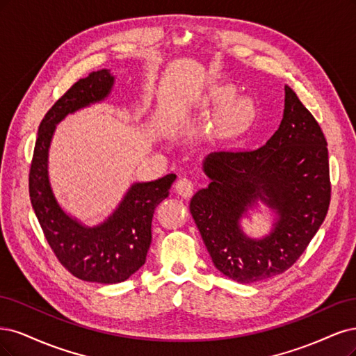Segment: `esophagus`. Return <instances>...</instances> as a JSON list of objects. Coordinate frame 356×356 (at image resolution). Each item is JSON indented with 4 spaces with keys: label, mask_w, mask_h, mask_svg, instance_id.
Masks as SVG:
<instances>
[{
    "label": "esophagus",
    "mask_w": 356,
    "mask_h": 356,
    "mask_svg": "<svg viewBox=\"0 0 356 356\" xmlns=\"http://www.w3.org/2000/svg\"><path fill=\"white\" fill-rule=\"evenodd\" d=\"M176 192L180 195V197L183 198H189L191 195L195 191V183L191 180V179H186V177H181L176 181V186H175Z\"/></svg>",
    "instance_id": "34e87169"
}]
</instances>
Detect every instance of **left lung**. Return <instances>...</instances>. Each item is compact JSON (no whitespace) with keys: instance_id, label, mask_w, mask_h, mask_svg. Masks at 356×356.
<instances>
[{"instance_id":"1","label":"left lung","mask_w":356,"mask_h":356,"mask_svg":"<svg viewBox=\"0 0 356 356\" xmlns=\"http://www.w3.org/2000/svg\"><path fill=\"white\" fill-rule=\"evenodd\" d=\"M211 181L189 209L214 266L250 284L290 269L323 225L331 198L327 140L319 124L285 86L278 130L257 149L213 152L204 161ZM261 202L277 214L273 231L256 240L240 217Z\"/></svg>"}]
</instances>
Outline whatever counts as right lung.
Segmentation results:
<instances>
[{
  "instance_id": "add662e5",
  "label": "right lung",
  "mask_w": 356,
  "mask_h": 356,
  "mask_svg": "<svg viewBox=\"0 0 356 356\" xmlns=\"http://www.w3.org/2000/svg\"><path fill=\"white\" fill-rule=\"evenodd\" d=\"M113 83L115 76L108 70L91 72L54 103L38 127L29 170L32 209L57 260L74 277L100 284L122 282L145 265L154 211L176 180V175H167L133 183L108 219L93 227L62 210L49 179V149L56 125L70 113L105 100Z\"/></svg>"
}]
</instances>
